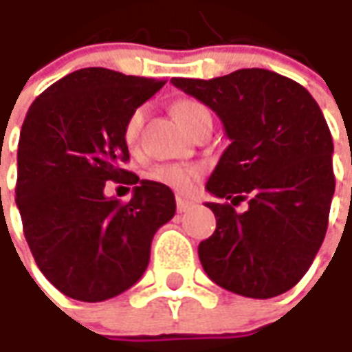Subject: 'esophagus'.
I'll return each instance as SVG.
<instances>
[{"label": "esophagus", "mask_w": 352, "mask_h": 352, "mask_svg": "<svg viewBox=\"0 0 352 352\" xmlns=\"http://www.w3.org/2000/svg\"><path fill=\"white\" fill-rule=\"evenodd\" d=\"M191 206H193V203H191V201H186V199H182V197H178V199H176V210L180 212V214L182 212H188Z\"/></svg>", "instance_id": "obj_1"}]
</instances>
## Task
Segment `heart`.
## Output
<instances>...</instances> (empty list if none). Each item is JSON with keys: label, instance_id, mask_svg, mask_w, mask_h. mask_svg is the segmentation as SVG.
Here are the masks:
<instances>
[{"label": "heart", "instance_id": "heart-1", "mask_svg": "<svg viewBox=\"0 0 352 352\" xmlns=\"http://www.w3.org/2000/svg\"><path fill=\"white\" fill-rule=\"evenodd\" d=\"M172 111H174V117L180 121L186 131L191 124V121L195 119L199 113L203 111H208L204 108L203 104H199L195 100H178L174 106H172ZM144 119H146V108L140 106V108L132 109L126 121L123 124V142L126 144V148H134L138 144V136H140L142 124H144ZM148 180L155 182V184H161L164 188L172 189L176 193H189L191 189L195 188L197 180L203 176V168L199 164H155L148 170Z\"/></svg>", "mask_w": 352, "mask_h": 352}]
</instances>
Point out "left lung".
Returning a JSON list of instances; mask_svg holds the SVG:
<instances>
[{
  "label": "left lung",
  "mask_w": 352,
  "mask_h": 352,
  "mask_svg": "<svg viewBox=\"0 0 352 352\" xmlns=\"http://www.w3.org/2000/svg\"><path fill=\"white\" fill-rule=\"evenodd\" d=\"M172 85L220 117L231 140L206 191L216 231L199 244L206 275L226 290L267 300L300 283L328 229L333 142L305 87L261 68ZM249 201L239 214L233 204Z\"/></svg>",
  "instance_id": "1"
}]
</instances>
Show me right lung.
<instances>
[{
    "label": "right lung",
    "mask_w": 352,
    "mask_h": 352,
    "mask_svg": "<svg viewBox=\"0 0 352 352\" xmlns=\"http://www.w3.org/2000/svg\"><path fill=\"white\" fill-rule=\"evenodd\" d=\"M164 81L83 68L30 106L19 140L16 206L37 267L79 301L116 298L138 283L155 231L172 220V189L121 168L123 124ZM106 181L135 186L121 204Z\"/></svg>",
    "instance_id": "add662e5"
}]
</instances>
